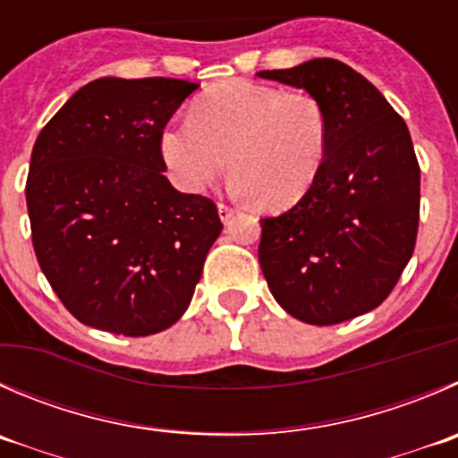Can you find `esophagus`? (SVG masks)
<instances>
[{
  "instance_id": "esophagus-1",
  "label": "esophagus",
  "mask_w": 458,
  "mask_h": 458,
  "mask_svg": "<svg viewBox=\"0 0 458 458\" xmlns=\"http://www.w3.org/2000/svg\"><path fill=\"white\" fill-rule=\"evenodd\" d=\"M219 215H221V221H224V224H228L234 215V208L225 206V203H219Z\"/></svg>"
}]
</instances>
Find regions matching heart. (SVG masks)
I'll return each instance as SVG.
<instances>
[{
  "label": "heart",
  "mask_w": 458,
  "mask_h": 458,
  "mask_svg": "<svg viewBox=\"0 0 458 458\" xmlns=\"http://www.w3.org/2000/svg\"><path fill=\"white\" fill-rule=\"evenodd\" d=\"M328 149V118L309 91L221 84L199 98L192 118L161 134V157L183 192H203L228 167L233 190L286 210L309 194Z\"/></svg>",
  "instance_id": "heart-1"
}]
</instances>
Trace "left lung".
Wrapping results in <instances>:
<instances>
[{"label":"left lung","mask_w":458,"mask_h":458,"mask_svg":"<svg viewBox=\"0 0 458 458\" xmlns=\"http://www.w3.org/2000/svg\"><path fill=\"white\" fill-rule=\"evenodd\" d=\"M259 78L304 89L328 118L322 172L301 201L261 219L259 264L286 313L315 327L387 300L416 246L420 167L405 121L358 71L331 57Z\"/></svg>","instance_id":"left-lung-1"}]
</instances>
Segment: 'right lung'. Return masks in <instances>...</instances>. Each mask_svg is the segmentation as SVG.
<instances>
[{"label":"right lung","instance_id":"1","mask_svg":"<svg viewBox=\"0 0 458 458\" xmlns=\"http://www.w3.org/2000/svg\"><path fill=\"white\" fill-rule=\"evenodd\" d=\"M199 84L100 78L44 125L26 179L39 268L73 318L116 335L172 327L219 237L215 201L172 188L161 134Z\"/></svg>","mask_w":458,"mask_h":458}]
</instances>
